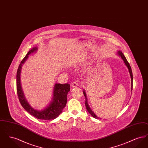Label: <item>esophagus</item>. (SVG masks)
Masks as SVG:
<instances>
[{
  "instance_id": "1",
  "label": "esophagus",
  "mask_w": 148,
  "mask_h": 148,
  "mask_svg": "<svg viewBox=\"0 0 148 148\" xmlns=\"http://www.w3.org/2000/svg\"><path fill=\"white\" fill-rule=\"evenodd\" d=\"M77 86V82H73L71 84V86L72 88H76Z\"/></svg>"
}]
</instances>
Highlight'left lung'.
<instances>
[{
  "mask_svg": "<svg viewBox=\"0 0 148 148\" xmlns=\"http://www.w3.org/2000/svg\"><path fill=\"white\" fill-rule=\"evenodd\" d=\"M116 54H117L120 57H121V58L122 59V60H123L124 63L125 64V65L127 66V69H128V71H129L130 75V77H131V91H132V90H133V73H132V71L130 65V64L128 63V62L127 61V59H126V58L124 56V55L123 54V53H122L120 50L118 51L117 53H116ZM83 93H84L85 98V106H86V110L88 111L89 113L91 114V115H92V117H94V118H95V119H100L101 118H99V117H98V116L95 114V113H94V112L92 111V110L90 109V106L88 105V100H87V97H86V92H85V91L84 90V91H83Z\"/></svg>",
  "mask_w": 148,
  "mask_h": 148,
  "instance_id": "8db88e82",
  "label": "left lung"
}]
</instances>
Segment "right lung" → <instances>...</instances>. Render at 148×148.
Listing matches in <instances>:
<instances>
[{
	"label": "right lung",
	"instance_id": "right-lung-1",
	"mask_svg": "<svg viewBox=\"0 0 148 148\" xmlns=\"http://www.w3.org/2000/svg\"><path fill=\"white\" fill-rule=\"evenodd\" d=\"M38 49L37 47H34L29 51L27 54L22 60L16 73V90L19 100L24 109L37 119L41 120H52L56 118L61 113L66 106L67 95L70 91L69 84L56 83L54 86L53 96L49 103L42 109H37L29 104L25 97L21 88V75L23 65L28 58L29 56L35 53Z\"/></svg>",
	"mask_w": 148,
	"mask_h": 148
}]
</instances>
